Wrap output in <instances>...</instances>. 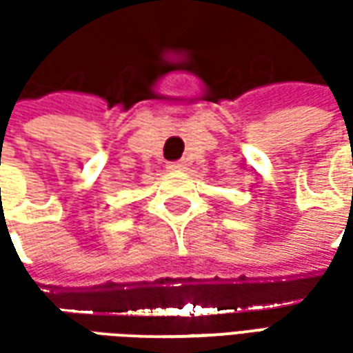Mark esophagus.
<instances>
[{
  "instance_id": "1",
  "label": "esophagus",
  "mask_w": 353,
  "mask_h": 353,
  "mask_svg": "<svg viewBox=\"0 0 353 353\" xmlns=\"http://www.w3.org/2000/svg\"><path fill=\"white\" fill-rule=\"evenodd\" d=\"M168 170H172V172H181V170H185V164L183 162H170Z\"/></svg>"
}]
</instances>
